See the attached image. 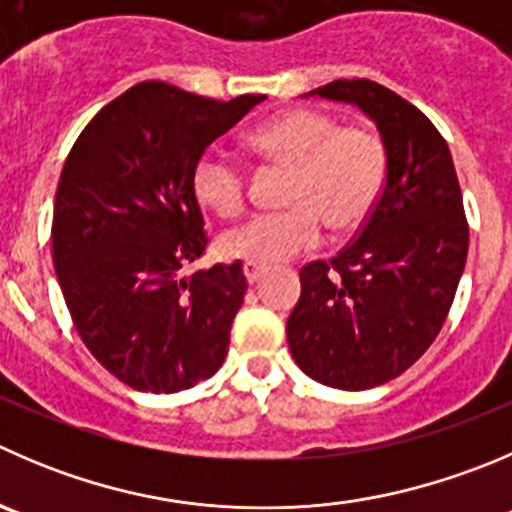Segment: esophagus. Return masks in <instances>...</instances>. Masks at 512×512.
<instances>
[{
  "label": "esophagus",
  "instance_id": "obj_1",
  "mask_svg": "<svg viewBox=\"0 0 512 512\" xmlns=\"http://www.w3.org/2000/svg\"><path fill=\"white\" fill-rule=\"evenodd\" d=\"M242 270H245L247 282H250V285H252V282H257L262 275H265L267 267L265 265H257V262H245V267H242Z\"/></svg>",
  "mask_w": 512,
  "mask_h": 512
}]
</instances>
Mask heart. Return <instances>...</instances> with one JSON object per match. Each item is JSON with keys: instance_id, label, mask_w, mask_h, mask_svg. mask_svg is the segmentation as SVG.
Masks as SVG:
<instances>
[{"instance_id": "obj_1", "label": "heart", "mask_w": 512, "mask_h": 512, "mask_svg": "<svg viewBox=\"0 0 512 512\" xmlns=\"http://www.w3.org/2000/svg\"><path fill=\"white\" fill-rule=\"evenodd\" d=\"M252 155L287 167L285 210L250 217L220 237L222 255L275 265L320 240L322 225L342 235L367 220L388 175V152L367 127H340L317 109H287L247 132ZM192 195L217 217L240 215L245 175L222 152L210 150L192 167Z\"/></svg>"}]
</instances>
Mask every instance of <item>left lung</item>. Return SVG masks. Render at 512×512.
Wrapping results in <instances>:
<instances>
[{
  "instance_id": "obj_1",
  "label": "left lung",
  "mask_w": 512,
  "mask_h": 512,
  "mask_svg": "<svg viewBox=\"0 0 512 512\" xmlns=\"http://www.w3.org/2000/svg\"><path fill=\"white\" fill-rule=\"evenodd\" d=\"M312 94L375 122L388 175L355 242L300 270L287 342L327 388H377L408 370L448 317L468 260L463 195L448 145L408 99L370 79H335Z\"/></svg>"
}]
</instances>
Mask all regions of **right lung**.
Here are the masks:
<instances>
[{"label": "right lung", "instance_id": "1", "mask_svg": "<svg viewBox=\"0 0 512 512\" xmlns=\"http://www.w3.org/2000/svg\"><path fill=\"white\" fill-rule=\"evenodd\" d=\"M260 102L135 84L94 114L64 162L54 270L84 345L130 388L177 393L225 362L247 280L240 260L182 275L207 247L190 180L202 152Z\"/></svg>", "mask_w": 512, "mask_h": 512}]
</instances>
